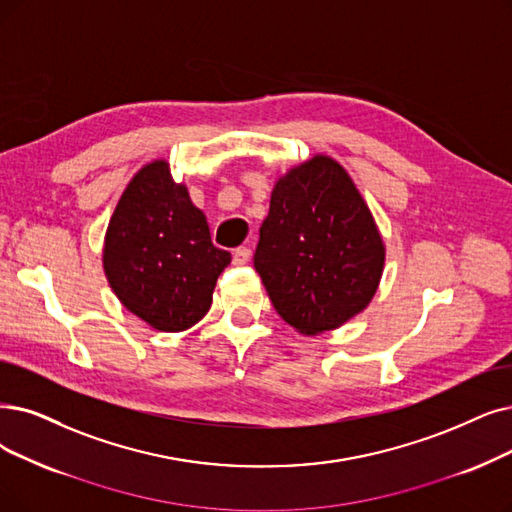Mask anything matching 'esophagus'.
<instances>
[{"instance_id":"34e87169","label":"esophagus","mask_w":512,"mask_h":512,"mask_svg":"<svg viewBox=\"0 0 512 512\" xmlns=\"http://www.w3.org/2000/svg\"><path fill=\"white\" fill-rule=\"evenodd\" d=\"M250 256H252L250 248H245V245H241V248H237L233 252V264H237V267H241V264H248Z\"/></svg>"}]
</instances>
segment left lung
Wrapping results in <instances>:
<instances>
[{
  "instance_id": "1",
  "label": "left lung",
  "mask_w": 512,
  "mask_h": 512,
  "mask_svg": "<svg viewBox=\"0 0 512 512\" xmlns=\"http://www.w3.org/2000/svg\"><path fill=\"white\" fill-rule=\"evenodd\" d=\"M382 264L376 222L340 163L317 155L277 182L254 269L285 323L334 330L370 304Z\"/></svg>"
}]
</instances>
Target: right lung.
Masks as SVG:
<instances>
[{
	"label": "right lung",
	"mask_w": 512,
	"mask_h": 512,
	"mask_svg": "<svg viewBox=\"0 0 512 512\" xmlns=\"http://www.w3.org/2000/svg\"><path fill=\"white\" fill-rule=\"evenodd\" d=\"M105 273L128 311L159 332H182L210 311L231 254L166 161L142 168L121 195L105 241Z\"/></svg>",
	"instance_id": "obj_1"
}]
</instances>
